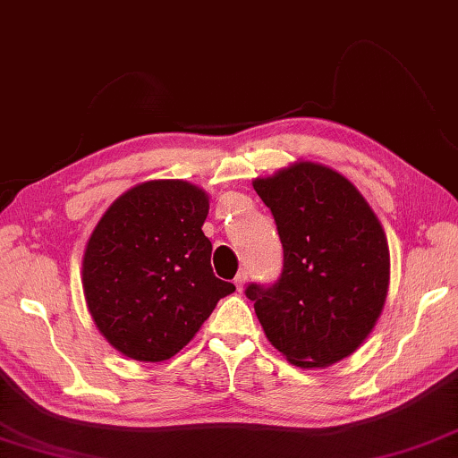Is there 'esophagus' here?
Here are the masks:
<instances>
[{"label": "esophagus", "mask_w": 458, "mask_h": 458, "mask_svg": "<svg viewBox=\"0 0 458 458\" xmlns=\"http://www.w3.org/2000/svg\"><path fill=\"white\" fill-rule=\"evenodd\" d=\"M245 282H247V274H245V271H239V274H237V276H235V279H233V284H235V287H237V292H243Z\"/></svg>", "instance_id": "1"}]
</instances>
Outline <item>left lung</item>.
<instances>
[{
  "label": "left lung",
  "instance_id": "left-lung-1",
  "mask_svg": "<svg viewBox=\"0 0 458 458\" xmlns=\"http://www.w3.org/2000/svg\"><path fill=\"white\" fill-rule=\"evenodd\" d=\"M253 189L274 215L284 269L245 295L267 340L300 368H326L360 348L390 282L386 233L366 199L334 168L301 160Z\"/></svg>",
  "mask_w": 458,
  "mask_h": 458
}]
</instances>
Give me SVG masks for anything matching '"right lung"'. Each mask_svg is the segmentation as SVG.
Instances as JSON below:
<instances>
[{"label": "right lung", "mask_w": 458, "mask_h": 458, "mask_svg": "<svg viewBox=\"0 0 458 458\" xmlns=\"http://www.w3.org/2000/svg\"><path fill=\"white\" fill-rule=\"evenodd\" d=\"M207 213V192L195 184L147 181L120 195L94 227L82 261L88 311L124 356L173 358L235 292L213 274Z\"/></svg>", "instance_id": "obj_1"}]
</instances>
